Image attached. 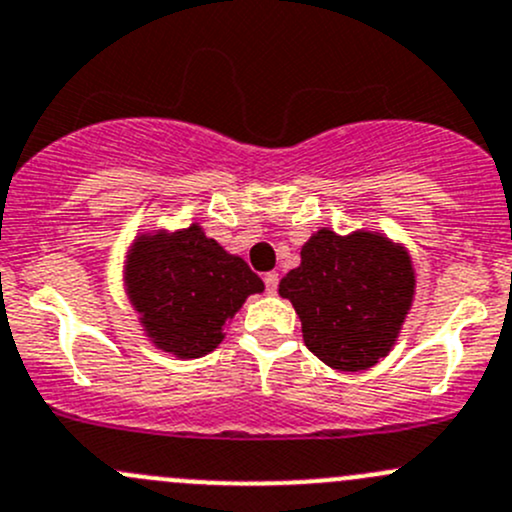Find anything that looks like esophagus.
Listing matches in <instances>:
<instances>
[{
    "label": "esophagus",
    "instance_id": "esophagus-1",
    "mask_svg": "<svg viewBox=\"0 0 512 512\" xmlns=\"http://www.w3.org/2000/svg\"><path fill=\"white\" fill-rule=\"evenodd\" d=\"M262 280H265L267 292H270V294L277 292V285H280V275H277V272H267V275L262 277Z\"/></svg>",
    "mask_w": 512,
    "mask_h": 512
}]
</instances>
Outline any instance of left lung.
<instances>
[{"label":"left lung","instance_id":"obj_1","mask_svg":"<svg viewBox=\"0 0 512 512\" xmlns=\"http://www.w3.org/2000/svg\"><path fill=\"white\" fill-rule=\"evenodd\" d=\"M414 285L404 247L374 232L342 237L324 227L304 242L280 294L299 314L309 352L332 369L361 371L394 347Z\"/></svg>","mask_w":512,"mask_h":512}]
</instances>
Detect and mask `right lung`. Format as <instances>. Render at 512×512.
<instances>
[{
    "mask_svg": "<svg viewBox=\"0 0 512 512\" xmlns=\"http://www.w3.org/2000/svg\"><path fill=\"white\" fill-rule=\"evenodd\" d=\"M126 287L148 337L180 359L213 352L242 302L265 289L242 257L227 255L198 225L138 237Z\"/></svg>",
    "mask_w": 512,
    "mask_h": 512,
    "instance_id": "obj_1",
    "label": "right lung"
}]
</instances>
